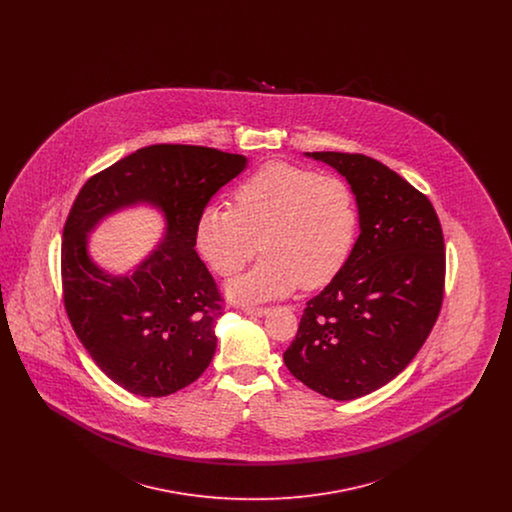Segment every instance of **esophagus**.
Segmentation results:
<instances>
[{
  "label": "esophagus",
  "instance_id": "obj_1",
  "mask_svg": "<svg viewBox=\"0 0 512 512\" xmlns=\"http://www.w3.org/2000/svg\"><path fill=\"white\" fill-rule=\"evenodd\" d=\"M245 315L251 317H265L268 313V307H244Z\"/></svg>",
  "mask_w": 512,
  "mask_h": 512
}]
</instances>
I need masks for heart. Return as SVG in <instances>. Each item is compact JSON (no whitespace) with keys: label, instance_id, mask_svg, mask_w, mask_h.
<instances>
[{"label":"heart","instance_id":"obj_1","mask_svg":"<svg viewBox=\"0 0 512 512\" xmlns=\"http://www.w3.org/2000/svg\"><path fill=\"white\" fill-rule=\"evenodd\" d=\"M234 209L207 205L195 220V249L230 276L263 247L265 257L228 286L232 299L263 301L320 288L347 263L357 236L351 186L336 174L270 163L236 186Z\"/></svg>","mask_w":512,"mask_h":512}]
</instances>
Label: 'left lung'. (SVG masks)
Listing matches in <instances>:
<instances>
[{
	"mask_svg": "<svg viewBox=\"0 0 512 512\" xmlns=\"http://www.w3.org/2000/svg\"><path fill=\"white\" fill-rule=\"evenodd\" d=\"M351 186L361 234L336 278L307 301L284 363L307 388L351 401L409 365L438 320L445 244L430 199L361 153H305Z\"/></svg>",
	"mask_w": 512,
	"mask_h": 512,
	"instance_id": "left-lung-1",
	"label": "left lung"
}]
</instances>
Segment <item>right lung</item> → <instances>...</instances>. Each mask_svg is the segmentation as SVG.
Wrapping results in <instances>:
<instances>
[{
	"mask_svg": "<svg viewBox=\"0 0 512 512\" xmlns=\"http://www.w3.org/2000/svg\"><path fill=\"white\" fill-rule=\"evenodd\" d=\"M244 155L213 147H142L92 176L63 228V301L101 372L134 395L165 397L195 382L217 349L222 297L195 251V220ZM140 202L166 217V238L128 275H109L87 253L99 219Z\"/></svg>",
	"mask_w": 512,
	"mask_h": 512,
	"instance_id": "obj_1",
	"label": "right lung"
}]
</instances>
